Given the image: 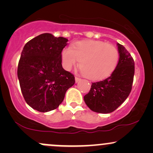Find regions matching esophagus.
Instances as JSON below:
<instances>
[{
  "instance_id": "obj_1",
  "label": "esophagus",
  "mask_w": 153,
  "mask_h": 153,
  "mask_svg": "<svg viewBox=\"0 0 153 153\" xmlns=\"http://www.w3.org/2000/svg\"><path fill=\"white\" fill-rule=\"evenodd\" d=\"M75 82H76V83H78V82H79L80 81V80H81V79H80V78H78V77H75Z\"/></svg>"
}]
</instances>
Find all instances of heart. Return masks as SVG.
Segmentation results:
<instances>
[{
    "label": "heart",
    "mask_w": 153,
    "mask_h": 153,
    "mask_svg": "<svg viewBox=\"0 0 153 153\" xmlns=\"http://www.w3.org/2000/svg\"><path fill=\"white\" fill-rule=\"evenodd\" d=\"M62 65L70 71L80 60L84 76L93 80L108 77L117 68L119 54L117 49L104 42L88 40L75 42L62 51Z\"/></svg>",
    "instance_id": "b5f03b06"
}]
</instances>
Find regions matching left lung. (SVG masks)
Returning a JSON list of instances; mask_svg holds the SVG:
<instances>
[{"mask_svg": "<svg viewBox=\"0 0 153 153\" xmlns=\"http://www.w3.org/2000/svg\"><path fill=\"white\" fill-rule=\"evenodd\" d=\"M119 59L117 68L109 77L92 82L84 101L93 111L108 114L117 109L127 99L132 87L134 62L125 47L117 43Z\"/></svg>", "mask_w": 153, "mask_h": 153, "instance_id": "8db88e82", "label": "left lung"}]
</instances>
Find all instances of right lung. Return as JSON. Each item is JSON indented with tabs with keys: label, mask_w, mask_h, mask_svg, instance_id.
Here are the masks:
<instances>
[{
	"label": "right lung",
	"mask_w": 153,
	"mask_h": 153,
	"mask_svg": "<svg viewBox=\"0 0 153 153\" xmlns=\"http://www.w3.org/2000/svg\"><path fill=\"white\" fill-rule=\"evenodd\" d=\"M68 41L45 33L23 49L17 71L19 84L26 103L38 111L57 108L74 85V75L62 66L61 53Z\"/></svg>",
	"instance_id": "add662e5"
}]
</instances>
